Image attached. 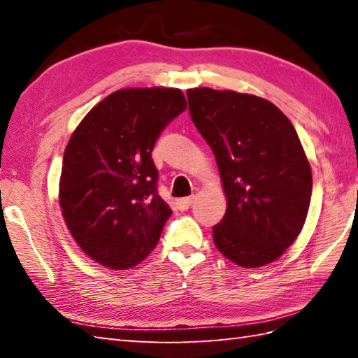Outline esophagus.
Instances as JSON below:
<instances>
[{
    "mask_svg": "<svg viewBox=\"0 0 358 358\" xmlns=\"http://www.w3.org/2000/svg\"><path fill=\"white\" fill-rule=\"evenodd\" d=\"M192 201H194V197H185V199H180V201H177V207H178V210H181V211L187 210V208L191 207Z\"/></svg>",
    "mask_w": 358,
    "mask_h": 358,
    "instance_id": "esophagus-1",
    "label": "esophagus"
}]
</instances>
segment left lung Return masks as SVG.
I'll list each match as a JSON object with an SVG mask.
<instances>
[{
    "label": "left lung",
    "mask_w": 358,
    "mask_h": 358,
    "mask_svg": "<svg viewBox=\"0 0 358 358\" xmlns=\"http://www.w3.org/2000/svg\"><path fill=\"white\" fill-rule=\"evenodd\" d=\"M186 94L227 197L215 246L246 268L273 262L299 237L311 201V167L294 124L254 94L211 88Z\"/></svg>",
    "instance_id": "1"
}]
</instances>
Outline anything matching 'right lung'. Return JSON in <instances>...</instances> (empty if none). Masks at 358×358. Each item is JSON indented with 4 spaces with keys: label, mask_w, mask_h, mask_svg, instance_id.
<instances>
[{
    "label": "right lung",
    "mask_w": 358,
    "mask_h": 358,
    "mask_svg": "<svg viewBox=\"0 0 358 358\" xmlns=\"http://www.w3.org/2000/svg\"><path fill=\"white\" fill-rule=\"evenodd\" d=\"M186 110L177 88H124L96 104L72 132L59 178V207L94 262L131 268L159 241L172 210L157 194V137Z\"/></svg>",
    "instance_id": "right-lung-1"
}]
</instances>
